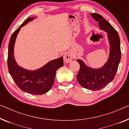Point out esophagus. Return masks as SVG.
<instances>
[{"label": "esophagus", "instance_id": "obj_1", "mask_svg": "<svg viewBox=\"0 0 129 129\" xmlns=\"http://www.w3.org/2000/svg\"><path fill=\"white\" fill-rule=\"evenodd\" d=\"M73 56L72 54L70 52H66L64 53V56H63V59H64V61L65 63H69L72 60Z\"/></svg>", "mask_w": 129, "mask_h": 129}]
</instances>
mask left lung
<instances>
[{"label": "left lung", "instance_id": "obj_1", "mask_svg": "<svg viewBox=\"0 0 129 129\" xmlns=\"http://www.w3.org/2000/svg\"><path fill=\"white\" fill-rule=\"evenodd\" d=\"M91 15L98 22L100 28L107 32L110 45L109 58L104 66L99 69L88 67L83 60L77 59L80 69L77 80L83 87L96 91L103 88L114 78L121 59L120 43L118 33L111 24L100 14L91 13Z\"/></svg>", "mask_w": 129, "mask_h": 129}]
</instances>
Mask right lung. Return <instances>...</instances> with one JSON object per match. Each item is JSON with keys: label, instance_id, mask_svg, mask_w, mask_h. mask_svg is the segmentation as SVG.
<instances>
[{"label": "right lung", "instance_id": "right-lung-1", "mask_svg": "<svg viewBox=\"0 0 129 129\" xmlns=\"http://www.w3.org/2000/svg\"><path fill=\"white\" fill-rule=\"evenodd\" d=\"M34 19V17L28 18L12 35L9 44L7 66L9 73L20 89L31 94L42 95L48 92L53 86L56 72L63 66V60L61 56L35 70H26L17 64L14 56L16 37L21 28Z\"/></svg>", "mask_w": 129, "mask_h": 129}]
</instances>
